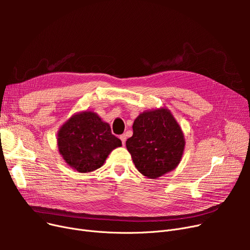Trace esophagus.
<instances>
[{"label":"esophagus","instance_id":"esophagus-1","mask_svg":"<svg viewBox=\"0 0 250 250\" xmlns=\"http://www.w3.org/2000/svg\"><path fill=\"white\" fill-rule=\"evenodd\" d=\"M120 139L122 140V143H123V145H125V141H126V136L124 134V135H121L120 136Z\"/></svg>","mask_w":250,"mask_h":250}]
</instances>
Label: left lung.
Listing matches in <instances>:
<instances>
[{
	"mask_svg": "<svg viewBox=\"0 0 250 250\" xmlns=\"http://www.w3.org/2000/svg\"><path fill=\"white\" fill-rule=\"evenodd\" d=\"M133 136L125 145L139 172L158 178L175 169L182 159L186 139L175 117L160 107L140 113L133 125Z\"/></svg>",
	"mask_w": 250,
	"mask_h": 250,
	"instance_id": "8db88e82",
	"label": "left lung"
}]
</instances>
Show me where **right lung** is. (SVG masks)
I'll use <instances>...</instances> for the list:
<instances>
[{
  "label": "right lung",
  "instance_id": "right-lung-1",
  "mask_svg": "<svg viewBox=\"0 0 250 250\" xmlns=\"http://www.w3.org/2000/svg\"><path fill=\"white\" fill-rule=\"evenodd\" d=\"M58 148L62 159L80 173L100 168L122 141L111 134L110 125L94 111L73 114L58 132Z\"/></svg>",
  "mask_w": 250,
  "mask_h": 250
}]
</instances>
